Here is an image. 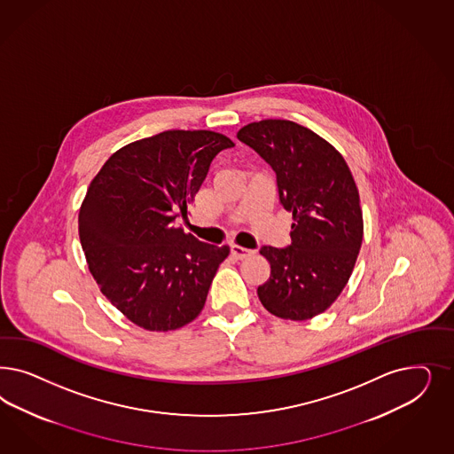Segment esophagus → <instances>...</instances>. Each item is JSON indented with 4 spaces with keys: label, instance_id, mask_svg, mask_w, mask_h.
<instances>
[{
    "label": "esophagus",
    "instance_id": "1",
    "mask_svg": "<svg viewBox=\"0 0 454 454\" xmlns=\"http://www.w3.org/2000/svg\"><path fill=\"white\" fill-rule=\"evenodd\" d=\"M231 252H232V257L237 259V261H242V259L249 257L250 254H252V250L244 249L240 246H231Z\"/></svg>",
    "mask_w": 454,
    "mask_h": 454
}]
</instances>
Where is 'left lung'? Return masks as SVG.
<instances>
[{"label": "left lung", "instance_id": "8db88e82", "mask_svg": "<svg viewBox=\"0 0 454 454\" xmlns=\"http://www.w3.org/2000/svg\"><path fill=\"white\" fill-rule=\"evenodd\" d=\"M237 138L276 172L278 202L293 214L291 246H263L270 278L257 287L263 308L306 321L329 308L351 278L363 244V210L351 170L334 146L291 120H261Z\"/></svg>", "mask_w": 454, "mask_h": 454}]
</instances>
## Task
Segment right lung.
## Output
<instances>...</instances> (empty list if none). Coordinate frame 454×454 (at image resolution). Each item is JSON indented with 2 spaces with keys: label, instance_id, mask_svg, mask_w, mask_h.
Instances as JSON below:
<instances>
[{
  "label": "right lung",
  "instance_id": "right-lung-1",
  "mask_svg": "<svg viewBox=\"0 0 454 454\" xmlns=\"http://www.w3.org/2000/svg\"><path fill=\"white\" fill-rule=\"evenodd\" d=\"M234 142L210 130H167L121 146L91 180L78 214L88 269L103 295L146 331H174L204 309L227 246L176 227L215 155Z\"/></svg>",
  "mask_w": 454,
  "mask_h": 454
}]
</instances>
